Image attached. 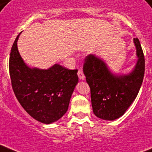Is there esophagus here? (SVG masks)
<instances>
[{"label": "esophagus", "mask_w": 152, "mask_h": 152, "mask_svg": "<svg viewBox=\"0 0 152 152\" xmlns=\"http://www.w3.org/2000/svg\"><path fill=\"white\" fill-rule=\"evenodd\" d=\"M78 76H79V79H80V80H84V79H85V76H84V73H83V72L82 71L78 72Z\"/></svg>", "instance_id": "34e87169"}]
</instances>
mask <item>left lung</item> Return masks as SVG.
Instances as JSON below:
<instances>
[{"label":"left lung","instance_id":"left-lung-1","mask_svg":"<svg viewBox=\"0 0 152 152\" xmlns=\"http://www.w3.org/2000/svg\"><path fill=\"white\" fill-rule=\"evenodd\" d=\"M133 42L137 62L130 73L114 74L105 61L90 54L84 60V73L91 90L92 110L98 118L115 120L122 116L137 96L145 71V60L138 38Z\"/></svg>","mask_w":152,"mask_h":152}]
</instances>
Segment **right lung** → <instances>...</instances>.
<instances>
[{"mask_svg":"<svg viewBox=\"0 0 152 152\" xmlns=\"http://www.w3.org/2000/svg\"><path fill=\"white\" fill-rule=\"evenodd\" d=\"M20 34L9 56L12 87L20 105L32 118L50 124L68 111L72 94L79 81L77 70H69L58 64L48 69L28 67L17 48Z\"/></svg>","mask_w":152,"mask_h":152,"instance_id":"1","label":"right lung"}]
</instances>
